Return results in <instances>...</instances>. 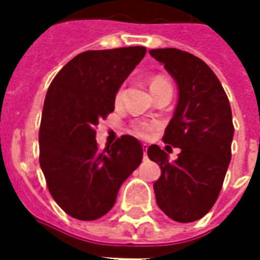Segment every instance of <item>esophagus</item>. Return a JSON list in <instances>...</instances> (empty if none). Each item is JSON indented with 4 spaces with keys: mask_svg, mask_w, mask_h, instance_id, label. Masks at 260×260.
I'll return each mask as SVG.
<instances>
[{
    "mask_svg": "<svg viewBox=\"0 0 260 260\" xmlns=\"http://www.w3.org/2000/svg\"><path fill=\"white\" fill-rule=\"evenodd\" d=\"M143 158H147V146L143 145Z\"/></svg>",
    "mask_w": 260,
    "mask_h": 260,
    "instance_id": "esophagus-1",
    "label": "esophagus"
}]
</instances>
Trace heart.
Masks as SVG:
<instances>
[{
	"mask_svg": "<svg viewBox=\"0 0 260 260\" xmlns=\"http://www.w3.org/2000/svg\"><path fill=\"white\" fill-rule=\"evenodd\" d=\"M166 83H169V82H167V79H164L163 76H154L150 80V89L153 90V89H156V87L161 85H166ZM122 97H124V87H119L117 93H115V102L119 103L122 100ZM156 129H157V124H154V122L139 121V122H135L132 125V132L138 138H142V139H147Z\"/></svg>",
	"mask_w": 260,
	"mask_h": 260,
	"instance_id": "heart-1",
	"label": "heart"
}]
</instances>
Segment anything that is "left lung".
<instances>
[{
    "label": "left lung",
    "instance_id": "1",
    "mask_svg": "<svg viewBox=\"0 0 260 260\" xmlns=\"http://www.w3.org/2000/svg\"><path fill=\"white\" fill-rule=\"evenodd\" d=\"M178 86V103L163 142L180 147L173 163L157 145L147 156L161 169L154 182L158 207L178 223L202 218L216 203L231 160L234 136L229 97L206 62L178 48L149 51ZM169 147V146H167Z\"/></svg>",
    "mask_w": 260,
    "mask_h": 260
}]
</instances>
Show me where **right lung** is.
Wrapping results in <instances>:
<instances>
[{"label":"right lung","instance_id":"1","mask_svg":"<svg viewBox=\"0 0 260 260\" xmlns=\"http://www.w3.org/2000/svg\"><path fill=\"white\" fill-rule=\"evenodd\" d=\"M145 54L141 46L80 53L48 87L40 167L54 201L71 217L89 221L110 212L119 186L142 163L141 142L131 135L99 150L96 126L113 113L115 93Z\"/></svg>","mask_w":260,"mask_h":260}]
</instances>
